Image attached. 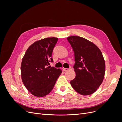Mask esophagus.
Masks as SVG:
<instances>
[{"label":"esophagus","mask_w":122,"mask_h":122,"mask_svg":"<svg viewBox=\"0 0 122 122\" xmlns=\"http://www.w3.org/2000/svg\"><path fill=\"white\" fill-rule=\"evenodd\" d=\"M62 69H63V70L64 71H68V70H69V69H67V68H62Z\"/></svg>","instance_id":"1"}]
</instances>
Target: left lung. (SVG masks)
Listing matches in <instances>:
<instances>
[{"label": "left lung", "instance_id": "left-lung-1", "mask_svg": "<svg viewBox=\"0 0 122 122\" xmlns=\"http://www.w3.org/2000/svg\"><path fill=\"white\" fill-rule=\"evenodd\" d=\"M74 52L76 77L70 81L72 87L82 95L97 91L104 79L105 64L101 51L89 41L79 36L67 38Z\"/></svg>", "mask_w": 122, "mask_h": 122}]
</instances>
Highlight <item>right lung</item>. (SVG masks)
Wrapping results in <instances>:
<instances>
[{
	"label": "right lung",
	"mask_w": 122,
	"mask_h": 122,
	"mask_svg": "<svg viewBox=\"0 0 122 122\" xmlns=\"http://www.w3.org/2000/svg\"><path fill=\"white\" fill-rule=\"evenodd\" d=\"M57 40V38H47L33 43L22 61V82L27 90L36 97L48 94L62 72L60 69L47 67L53 61L51 56Z\"/></svg>",
	"instance_id": "obj_1"
}]
</instances>
